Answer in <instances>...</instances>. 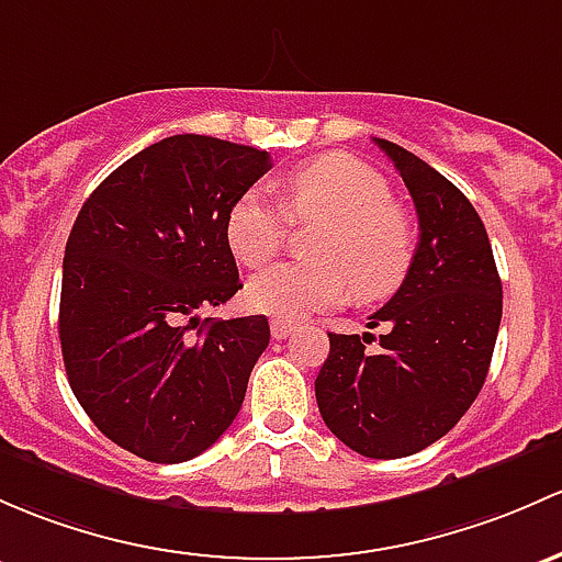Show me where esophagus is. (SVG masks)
I'll list each match as a JSON object with an SVG mask.
<instances>
[{"label": "esophagus", "mask_w": 562, "mask_h": 562, "mask_svg": "<svg viewBox=\"0 0 562 562\" xmlns=\"http://www.w3.org/2000/svg\"><path fill=\"white\" fill-rule=\"evenodd\" d=\"M293 330H296V323L271 321V336H274V339H285V336H291Z\"/></svg>", "instance_id": "34e87169"}]
</instances>
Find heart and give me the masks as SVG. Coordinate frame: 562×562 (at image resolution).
I'll return each instance as SVG.
<instances>
[{"mask_svg":"<svg viewBox=\"0 0 562 562\" xmlns=\"http://www.w3.org/2000/svg\"><path fill=\"white\" fill-rule=\"evenodd\" d=\"M282 204L258 188L239 193L226 215V239L245 266L269 263L285 245L291 221L326 223L312 245V263H282L247 282L250 310L299 321L334 310L350 296L374 301L393 293L415 261L412 217L390 202V186L358 158L326 153L301 164L282 182ZM286 210L282 211L281 206Z\"/></svg>","mask_w":562,"mask_h":562,"instance_id":"heart-1","label":"heart"}]
</instances>
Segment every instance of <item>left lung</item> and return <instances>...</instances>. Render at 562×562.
Listing matches in <instances>:
<instances>
[{"label": "left lung", "mask_w": 562, "mask_h": 562, "mask_svg": "<svg viewBox=\"0 0 562 562\" xmlns=\"http://www.w3.org/2000/svg\"><path fill=\"white\" fill-rule=\"evenodd\" d=\"M409 188L420 221L415 261L395 296L369 317L380 334H328L315 380L330 434L366 458L393 460L450 434L480 395L498 339L501 277L482 217L469 199L387 139H374Z\"/></svg>", "instance_id": "left-lung-1"}]
</instances>
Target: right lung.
Here are the masks:
<instances>
[{
  "label": "right lung",
  "mask_w": 562,
  "mask_h": 562,
  "mask_svg": "<svg viewBox=\"0 0 562 562\" xmlns=\"http://www.w3.org/2000/svg\"><path fill=\"white\" fill-rule=\"evenodd\" d=\"M269 169L258 147L177 134L121 164L78 212L58 306L64 369L93 425L137 458H196L239 415L269 321L199 312L241 288L226 215Z\"/></svg>",
  "instance_id": "obj_1"
}]
</instances>
